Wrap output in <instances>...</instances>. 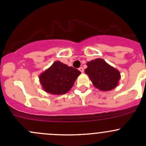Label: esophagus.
Segmentation results:
<instances>
[{"label":"esophagus","instance_id":"obj_1","mask_svg":"<svg viewBox=\"0 0 146 146\" xmlns=\"http://www.w3.org/2000/svg\"><path fill=\"white\" fill-rule=\"evenodd\" d=\"M79 70H80V72H82V73H83V71H84L83 68H82V67H80V68H79Z\"/></svg>","mask_w":146,"mask_h":146}]
</instances>
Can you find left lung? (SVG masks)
<instances>
[{
	"instance_id": "obj_1",
	"label": "left lung",
	"mask_w": 146,
	"mask_h": 146,
	"mask_svg": "<svg viewBox=\"0 0 146 146\" xmlns=\"http://www.w3.org/2000/svg\"><path fill=\"white\" fill-rule=\"evenodd\" d=\"M85 70L94 86L102 91H110L119 85L120 72L102 58H96L87 63Z\"/></svg>"
}]
</instances>
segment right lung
Segmentation results:
<instances>
[{
	"instance_id": "1",
	"label": "right lung",
	"mask_w": 146,
	"mask_h": 146,
	"mask_svg": "<svg viewBox=\"0 0 146 146\" xmlns=\"http://www.w3.org/2000/svg\"><path fill=\"white\" fill-rule=\"evenodd\" d=\"M78 69L56 61L39 76L44 90L51 95H64L73 86L79 75Z\"/></svg>"
}]
</instances>
